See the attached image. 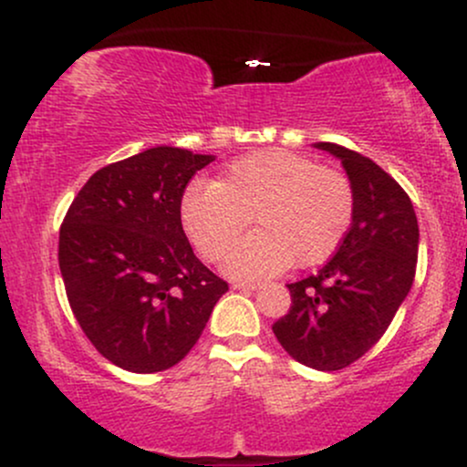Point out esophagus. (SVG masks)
I'll return each mask as SVG.
<instances>
[{
	"label": "esophagus",
	"mask_w": 467,
	"mask_h": 467,
	"mask_svg": "<svg viewBox=\"0 0 467 467\" xmlns=\"http://www.w3.org/2000/svg\"><path fill=\"white\" fill-rule=\"evenodd\" d=\"M256 287H259V283H248V281L233 283V289H239V292H254Z\"/></svg>",
	"instance_id": "obj_1"
}]
</instances>
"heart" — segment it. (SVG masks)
<instances>
[{
    "label": "heart",
    "instance_id": "1",
    "mask_svg": "<svg viewBox=\"0 0 467 467\" xmlns=\"http://www.w3.org/2000/svg\"><path fill=\"white\" fill-rule=\"evenodd\" d=\"M353 213L356 195L347 175L283 149L244 155L219 182L191 184L182 195V223L208 261L222 259L255 215L260 230L226 261L239 278L323 264L349 233Z\"/></svg>",
    "mask_w": 467,
    "mask_h": 467
}]
</instances>
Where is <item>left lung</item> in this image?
Returning a JSON list of instances; mask_svg holds the SVG:
<instances>
[{
    "mask_svg": "<svg viewBox=\"0 0 467 467\" xmlns=\"http://www.w3.org/2000/svg\"><path fill=\"white\" fill-rule=\"evenodd\" d=\"M314 147L340 160L356 213L329 264L289 283L292 307L272 331L296 362L337 371L371 349L409 296L420 226L410 197L373 160L334 142Z\"/></svg>",
    "mask_w": 467,
    "mask_h": 467,
    "instance_id": "obj_1",
    "label": "left lung"
}]
</instances>
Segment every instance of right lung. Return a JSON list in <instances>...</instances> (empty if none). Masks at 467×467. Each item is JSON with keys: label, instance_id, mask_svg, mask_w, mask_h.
I'll return each instance as SVG.
<instances>
[{"label": "right lung", "instance_id": "add662e5", "mask_svg": "<svg viewBox=\"0 0 467 467\" xmlns=\"http://www.w3.org/2000/svg\"><path fill=\"white\" fill-rule=\"evenodd\" d=\"M215 155L153 147L96 171L58 233V267L80 329L131 373L178 364L228 283L192 252L182 195Z\"/></svg>", "mask_w": 467, "mask_h": 467}]
</instances>
